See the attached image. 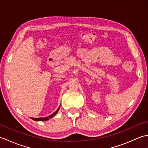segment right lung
I'll return each mask as SVG.
<instances>
[{
  "label": "right lung",
  "mask_w": 148,
  "mask_h": 148,
  "mask_svg": "<svg viewBox=\"0 0 148 148\" xmlns=\"http://www.w3.org/2000/svg\"><path fill=\"white\" fill-rule=\"evenodd\" d=\"M58 110H59V108L56 110V111L54 112V113H53V114H51V115H50L49 116H47V117H45V118H32V119H34V120H35V121H47V120H48L49 119H50V118H53V116H54L56 113L58 112Z\"/></svg>",
  "instance_id": "right-lung-1"
}]
</instances>
